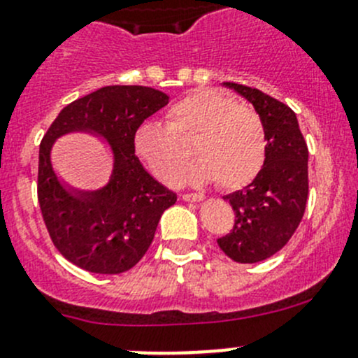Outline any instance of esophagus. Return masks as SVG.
I'll return each mask as SVG.
<instances>
[{
	"instance_id": "1",
	"label": "esophagus",
	"mask_w": 358,
	"mask_h": 358,
	"mask_svg": "<svg viewBox=\"0 0 358 358\" xmlns=\"http://www.w3.org/2000/svg\"><path fill=\"white\" fill-rule=\"evenodd\" d=\"M181 199L185 200V202H202L203 195H200V193H185Z\"/></svg>"
}]
</instances>
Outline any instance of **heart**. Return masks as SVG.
<instances>
[{
    "label": "heart",
    "instance_id": "heart-1",
    "mask_svg": "<svg viewBox=\"0 0 358 358\" xmlns=\"http://www.w3.org/2000/svg\"><path fill=\"white\" fill-rule=\"evenodd\" d=\"M196 133V159L185 173L189 185L216 181L221 188L236 189L260 172L267 149L264 119L216 90L195 91L177 101L169 128L158 121L144 122L135 134V151L162 181L176 185L188 162L177 138Z\"/></svg>",
    "mask_w": 358,
    "mask_h": 358
}]
</instances>
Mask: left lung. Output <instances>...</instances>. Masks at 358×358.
Here are the masks:
<instances>
[{"label":"left lung","instance_id":"8db88e82","mask_svg":"<svg viewBox=\"0 0 358 358\" xmlns=\"http://www.w3.org/2000/svg\"><path fill=\"white\" fill-rule=\"evenodd\" d=\"M246 98L265 124L264 166L246 188L224 195L236 224L217 239L228 258L239 264H257L278 253L301 223L308 202V145L295 112L288 105L255 87L223 83Z\"/></svg>","mask_w":358,"mask_h":358}]
</instances>
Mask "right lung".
<instances>
[{"label":"right lung","mask_w":358,"mask_h":358,"mask_svg":"<svg viewBox=\"0 0 358 358\" xmlns=\"http://www.w3.org/2000/svg\"><path fill=\"white\" fill-rule=\"evenodd\" d=\"M169 103V94L145 86H105L59 112L40 144L38 202L54 246L77 267L121 274L141 262L162 214L177 195L159 185L135 156L138 126ZM86 133L109 145L113 172L96 190L70 187L52 165V145Z\"/></svg>","instance_id":"right-lung-1"}]
</instances>
